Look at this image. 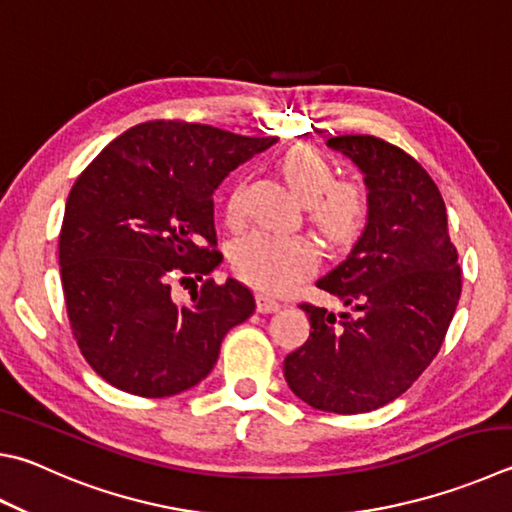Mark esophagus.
<instances>
[{
  "label": "esophagus",
  "instance_id": "1",
  "mask_svg": "<svg viewBox=\"0 0 512 512\" xmlns=\"http://www.w3.org/2000/svg\"><path fill=\"white\" fill-rule=\"evenodd\" d=\"M280 309H282V304L277 302V300H273V297H268L264 293L257 295V311L259 313H275V311H280Z\"/></svg>",
  "mask_w": 512,
  "mask_h": 512
}]
</instances>
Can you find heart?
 <instances>
[{"instance_id": "heart-1", "label": "heart", "mask_w": 512, "mask_h": 512, "mask_svg": "<svg viewBox=\"0 0 512 512\" xmlns=\"http://www.w3.org/2000/svg\"><path fill=\"white\" fill-rule=\"evenodd\" d=\"M280 172L297 199L306 203L313 226L333 241H347L365 221L367 201L351 183H336V170L320 152L311 147H293L280 161ZM241 192L237 181L228 190L226 219L237 224L241 219ZM315 250L302 237L250 232L230 248L235 273L259 291L280 293L300 282L315 266Z\"/></svg>"}]
</instances>
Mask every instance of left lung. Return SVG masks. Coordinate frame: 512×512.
<instances>
[{
	"instance_id": "obj_1",
	"label": "left lung",
	"mask_w": 512,
	"mask_h": 512,
	"mask_svg": "<svg viewBox=\"0 0 512 512\" xmlns=\"http://www.w3.org/2000/svg\"><path fill=\"white\" fill-rule=\"evenodd\" d=\"M327 145L360 170L367 224L351 253L315 282L349 313L300 304L313 331L286 356L284 378L315 410L362 414L407 392L439 353L461 271L441 192L410 154L360 134Z\"/></svg>"
}]
</instances>
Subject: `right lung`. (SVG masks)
Returning <instances> with one entry per match:
<instances>
[{"mask_svg":"<svg viewBox=\"0 0 512 512\" xmlns=\"http://www.w3.org/2000/svg\"><path fill=\"white\" fill-rule=\"evenodd\" d=\"M277 143L224 129L150 120L111 141L69 192L60 230L73 336L100 378L165 398L206 378L226 333L255 311L250 288L206 280L179 302L174 284L221 264L212 194Z\"/></svg>","mask_w":512,"mask_h":512,"instance_id":"add662e5","label":"right lung"}]
</instances>
